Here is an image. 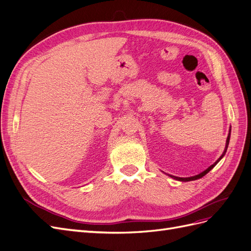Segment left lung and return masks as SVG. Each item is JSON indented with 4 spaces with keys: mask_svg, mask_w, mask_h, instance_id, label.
I'll return each mask as SVG.
<instances>
[{
    "mask_svg": "<svg viewBox=\"0 0 251 251\" xmlns=\"http://www.w3.org/2000/svg\"><path fill=\"white\" fill-rule=\"evenodd\" d=\"M229 139H230V131H229V134H228V136H227V139H226V146H225V150H224V151H223V154L221 155V157H220L218 160L212 164V165H210L208 169H206L205 170L204 172H202V173H200L199 175H196V176H193V177H187V178H180V177H176V176H172V175H169V176H171L172 178H174V179H176V180H179V181H183V182H186V181H193V180H197V179H200V178H202L203 176H205V175H206L210 170H212L216 166V164L221 160V159L223 158V156L225 155V153H226V151H227V148H228V144H229Z\"/></svg>",
    "mask_w": 251,
    "mask_h": 251,
    "instance_id": "obj_1",
    "label": "left lung"
}]
</instances>
